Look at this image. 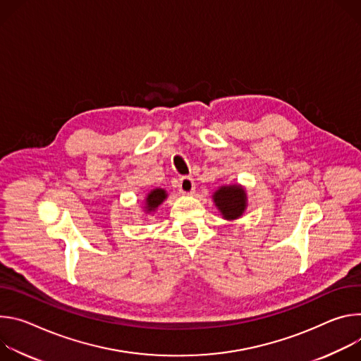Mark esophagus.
<instances>
[{
  "label": "esophagus",
  "mask_w": 361,
  "mask_h": 361,
  "mask_svg": "<svg viewBox=\"0 0 361 361\" xmlns=\"http://www.w3.org/2000/svg\"><path fill=\"white\" fill-rule=\"evenodd\" d=\"M178 188H179L180 193H183V195H190V193H193V190H195V182H193V179H192L190 176H182V178L179 179Z\"/></svg>",
  "instance_id": "34e87169"
}]
</instances>
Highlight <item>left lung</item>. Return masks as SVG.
<instances>
[{
    "label": "left lung",
    "instance_id": "left-lung-1",
    "mask_svg": "<svg viewBox=\"0 0 361 361\" xmlns=\"http://www.w3.org/2000/svg\"><path fill=\"white\" fill-rule=\"evenodd\" d=\"M215 207L219 209L225 219L241 218L247 209V193L241 185L221 186L214 195Z\"/></svg>",
    "mask_w": 361,
    "mask_h": 361
}]
</instances>
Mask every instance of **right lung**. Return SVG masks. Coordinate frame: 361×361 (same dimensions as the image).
Returning <instances> with one entry per match:
<instances>
[{
    "label": "right lung",
    "instance_id": "obj_1",
    "mask_svg": "<svg viewBox=\"0 0 361 361\" xmlns=\"http://www.w3.org/2000/svg\"><path fill=\"white\" fill-rule=\"evenodd\" d=\"M168 197V193L165 189H160V188H156L153 190H150L145 199V212H153L160 204H162L165 199Z\"/></svg>",
    "mask_w": 361,
    "mask_h": 361
}]
</instances>
